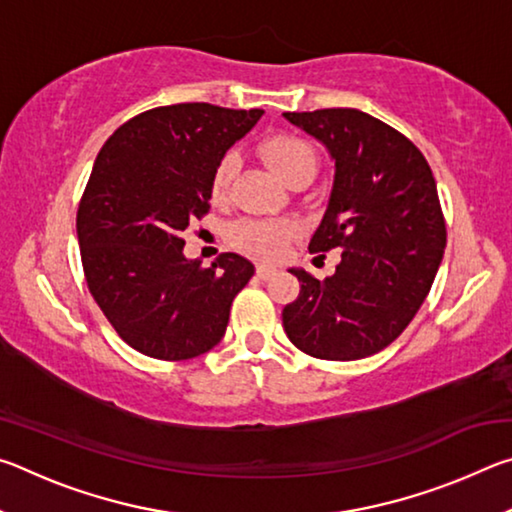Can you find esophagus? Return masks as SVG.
<instances>
[{"label":"esophagus","instance_id":"esophagus-1","mask_svg":"<svg viewBox=\"0 0 512 512\" xmlns=\"http://www.w3.org/2000/svg\"><path fill=\"white\" fill-rule=\"evenodd\" d=\"M277 271L273 266H268V264H259L257 266V277L259 280H268V277H273Z\"/></svg>","mask_w":512,"mask_h":512}]
</instances>
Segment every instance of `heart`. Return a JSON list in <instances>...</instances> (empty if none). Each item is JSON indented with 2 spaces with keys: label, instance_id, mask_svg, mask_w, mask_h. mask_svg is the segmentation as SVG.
Returning a JSON list of instances; mask_svg holds the SVG:
<instances>
[{
  "label": "heart",
  "instance_id": "1",
  "mask_svg": "<svg viewBox=\"0 0 512 512\" xmlns=\"http://www.w3.org/2000/svg\"><path fill=\"white\" fill-rule=\"evenodd\" d=\"M259 155L271 167L284 183L291 185L296 180H311L316 173V151L307 140L298 135L277 133L266 137L259 144ZM237 160L235 155H223L212 173V198L216 203H223L230 194L232 178H235ZM296 232V225L284 219H239L230 223L228 239L232 246H237L244 253L259 259H277L287 241Z\"/></svg>",
  "mask_w": 512,
  "mask_h": 512
}]
</instances>
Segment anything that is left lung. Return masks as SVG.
<instances>
[{
    "label": "left lung",
    "instance_id": "1",
    "mask_svg": "<svg viewBox=\"0 0 512 512\" xmlns=\"http://www.w3.org/2000/svg\"><path fill=\"white\" fill-rule=\"evenodd\" d=\"M284 117L323 142L336 164L309 253L341 248V264L323 282L291 268L300 293L282 309L284 332L309 357H370L404 332L438 273L447 228L436 178L409 137L366 112Z\"/></svg>",
    "mask_w": 512,
    "mask_h": 512
}]
</instances>
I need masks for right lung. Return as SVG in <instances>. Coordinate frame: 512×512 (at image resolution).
Wrapping results in <instances>:
<instances>
[{"label": "right lung", "instance_id": "1", "mask_svg": "<svg viewBox=\"0 0 512 512\" xmlns=\"http://www.w3.org/2000/svg\"><path fill=\"white\" fill-rule=\"evenodd\" d=\"M264 110L176 103L121 124L94 160L76 212L88 289L119 339L160 361L212 350L255 266L185 259L180 237L210 212L212 173Z\"/></svg>", "mask_w": 512, "mask_h": 512}]
</instances>
